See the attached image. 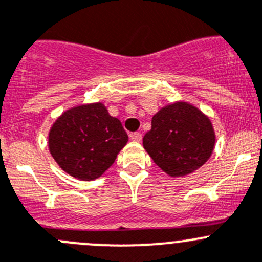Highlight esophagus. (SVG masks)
<instances>
[{"label":"esophagus","instance_id":"34e87169","mask_svg":"<svg viewBox=\"0 0 262 262\" xmlns=\"http://www.w3.org/2000/svg\"><path fill=\"white\" fill-rule=\"evenodd\" d=\"M131 139H133V141H135V143H140V141H141V134L140 133H134L133 135H131Z\"/></svg>","mask_w":262,"mask_h":262}]
</instances>
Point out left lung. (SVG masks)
<instances>
[{
    "instance_id": "left-lung-1",
    "label": "left lung",
    "mask_w": 262,
    "mask_h": 262,
    "mask_svg": "<svg viewBox=\"0 0 262 262\" xmlns=\"http://www.w3.org/2000/svg\"><path fill=\"white\" fill-rule=\"evenodd\" d=\"M215 141L210 118L191 104L176 101L154 114L143 145L162 171L179 178L203 166L212 154Z\"/></svg>"
}]
</instances>
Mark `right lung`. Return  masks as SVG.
Wrapping results in <instances>:
<instances>
[{
  "mask_svg": "<svg viewBox=\"0 0 262 262\" xmlns=\"http://www.w3.org/2000/svg\"><path fill=\"white\" fill-rule=\"evenodd\" d=\"M128 141L121 121L103 103L64 112L49 133V149L63 171L83 181L100 178Z\"/></svg>",
  "mask_w": 262,
  "mask_h": 262,
  "instance_id": "obj_1",
  "label": "right lung"
}]
</instances>
